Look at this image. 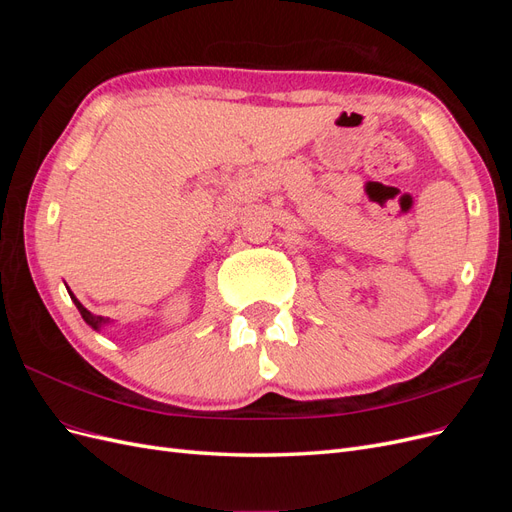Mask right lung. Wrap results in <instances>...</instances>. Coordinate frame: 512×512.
<instances>
[{"instance_id": "1", "label": "right lung", "mask_w": 512, "mask_h": 512, "mask_svg": "<svg viewBox=\"0 0 512 512\" xmlns=\"http://www.w3.org/2000/svg\"><path fill=\"white\" fill-rule=\"evenodd\" d=\"M68 292H70V290H68ZM70 297H72V301H74L76 309H79V312H81L83 320H85V322L89 324V327H91V329H96V331H100V327H102V324H108V318H102V316H96V314H91V312H89V309H87V307H83V305H81V301H79V299H76L72 292H70Z\"/></svg>"}]
</instances>
